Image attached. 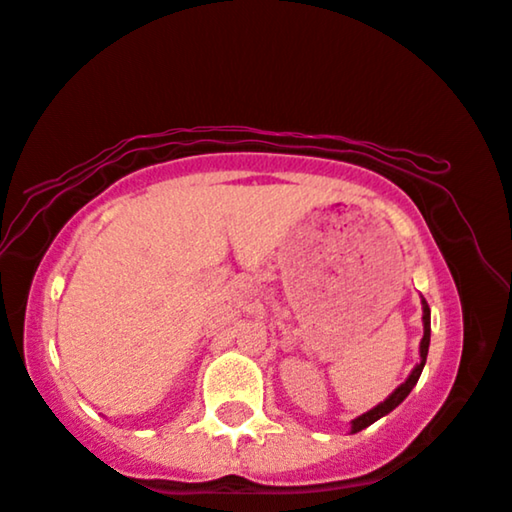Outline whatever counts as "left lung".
<instances>
[{"label": "left lung", "mask_w": 512, "mask_h": 512, "mask_svg": "<svg viewBox=\"0 0 512 512\" xmlns=\"http://www.w3.org/2000/svg\"><path fill=\"white\" fill-rule=\"evenodd\" d=\"M422 322H424V336H422V341H420V364H417L415 369H413V373H410V376L406 378V383L399 385L397 390H394L383 403H378V406L371 408L369 413L359 415V417H355V420H352V429H350L352 434H357V431L371 427V424L376 422V420H380V417H385L387 413H392V410L397 408L399 403L408 397L410 390H413V387L417 385V380H420V373L424 369V362H427L429 338H431V311H429V304L424 299H422Z\"/></svg>", "instance_id": "obj_1"}]
</instances>
